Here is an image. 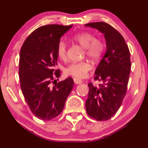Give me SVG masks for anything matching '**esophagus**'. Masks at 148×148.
<instances>
[{"label":"esophagus","instance_id":"obj_1","mask_svg":"<svg viewBox=\"0 0 148 148\" xmlns=\"http://www.w3.org/2000/svg\"><path fill=\"white\" fill-rule=\"evenodd\" d=\"M74 81L76 84H82V82H83L82 80L77 79V78H74Z\"/></svg>","mask_w":148,"mask_h":148}]
</instances>
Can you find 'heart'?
I'll use <instances>...</instances> for the list:
<instances>
[{
  "instance_id": "obj_1",
  "label": "heart",
  "mask_w": 148,
  "mask_h": 148,
  "mask_svg": "<svg viewBox=\"0 0 148 148\" xmlns=\"http://www.w3.org/2000/svg\"><path fill=\"white\" fill-rule=\"evenodd\" d=\"M72 39L86 49V56L92 60H98L102 56L104 45L101 40L95 39V37L92 33L82 32L74 35ZM57 56L62 60L67 58V45L64 42H59L57 47ZM90 69V64L85 61L72 62L66 67L64 73L67 75L74 76L77 79H84L87 76Z\"/></svg>"
}]
</instances>
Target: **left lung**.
<instances>
[{
  "instance_id": "left-lung-1",
  "label": "left lung",
  "mask_w": 148,
  "mask_h": 148,
  "mask_svg": "<svg viewBox=\"0 0 148 148\" xmlns=\"http://www.w3.org/2000/svg\"><path fill=\"white\" fill-rule=\"evenodd\" d=\"M85 25L99 30L106 40V53L94 77L102 84L98 88L92 83L88 84L86 101L88 115L98 121H104L117 113L126 95L131 69L130 53L121 34L107 23L95 22Z\"/></svg>"
}]
</instances>
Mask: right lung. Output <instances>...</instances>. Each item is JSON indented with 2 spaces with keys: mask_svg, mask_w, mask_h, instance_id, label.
Wrapping results in <instances>:
<instances>
[{
  "mask_svg": "<svg viewBox=\"0 0 148 148\" xmlns=\"http://www.w3.org/2000/svg\"><path fill=\"white\" fill-rule=\"evenodd\" d=\"M72 26L40 27L27 37L20 51L18 74L22 93L32 113L42 120L48 121L60 114L74 86L73 79L69 77L51 86L56 81L54 78L60 75V71L55 69L58 45Z\"/></svg>",
  "mask_w": 148,
  "mask_h": 148,
  "instance_id": "obj_1",
  "label": "right lung"
}]
</instances>
